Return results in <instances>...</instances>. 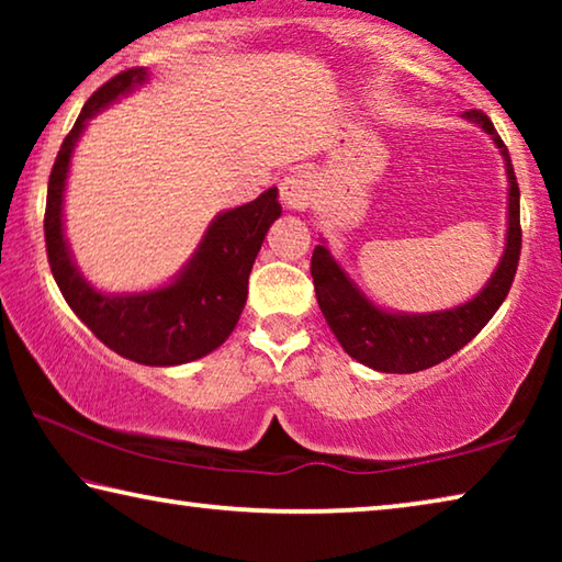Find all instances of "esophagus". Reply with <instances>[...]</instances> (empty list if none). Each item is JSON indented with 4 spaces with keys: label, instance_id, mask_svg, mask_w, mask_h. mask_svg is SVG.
Here are the masks:
<instances>
[{
    "label": "esophagus",
    "instance_id": "esophagus-1",
    "mask_svg": "<svg viewBox=\"0 0 562 562\" xmlns=\"http://www.w3.org/2000/svg\"><path fill=\"white\" fill-rule=\"evenodd\" d=\"M315 180L310 173H302V170H294V173L284 176L280 180V198L284 207L290 211H304V207L312 205V195H315Z\"/></svg>",
    "mask_w": 562,
    "mask_h": 562
}]
</instances>
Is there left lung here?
Masks as SVG:
<instances>
[{"mask_svg":"<svg viewBox=\"0 0 562 562\" xmlns=\"http://www.w3.org/2000/svg\"><path fill=\"white\" fill-rule=\"evenodd\" d=\"M463 119L488 133L501 150L508 176L506 247H503L498 268L475 297L441 312H422V315L392 312L379 307L359 290V284L331 258L327 245H317L312 252V280H315L319 310L329 329L335 331L337 341L351 359L376 372L414 374L456 355L488 325L516 278L520 258V190L508 148L486 113L465 111Z\"/></svg>","mask_w":562,"mask_h":562,"instance_id":"8db88e82","label":"left lung"}]
</instances>
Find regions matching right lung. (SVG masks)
Here are the masks:
<instances>
[{
	"label": "right lung",
	"instance_id": "1",
	"mask_svg": "<svg viewBox=\"0 0 562 562\" xmlns=\"http://www.w3.org/2000/svg\"><path fill=\"white\" fill-rule=\"evenodd\" d=\"M148 69L121 71L83 103L54 160L46 190L44 237L52 274L74 315L103 345L146 367H178L211 355L231 337L247 300V278L270 225L282 215L278 188L217 213L173 280L146 292H101L76 268L64 235V190L74 148L87 123L121 97L144 87Z\"/></svg>",
	"mask_w": 562,
	"mask_h": 562
}]
</instances>
